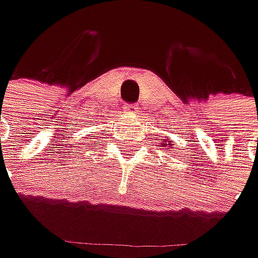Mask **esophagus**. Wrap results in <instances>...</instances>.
Segmentation results:
<instances>
[{"label": "esophagus", "mask_w": 258, "mask_h": 258, "mask_svg": "<svg viewBox=\"0 0 258 258\" xmlns=\"http://www.w3.org/2000/svg\"><path fill=\"white\" fill-rule=\"evenodd\" d=\"M136 109H137V108H136V105H133V103L124 106V111H125V112H136Z\"/></svg>", "instance_id": "esophagus-1"}]
</instances>
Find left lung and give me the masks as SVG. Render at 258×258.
<instances>
[{
	"mask_svg": "<svg viewBox=\"0 0 258 258\" xmlns=\"http://www.w3.org/2000/svg\"><path fill=\"white\" fill-rule=\"evenodd\" d=\"M168 143H169V144H171V146H172V142H168Z\"/></svg>",
	"mask_w": 258,
	"mask_h": 258,
	"instance_id": "left-lung-1",
	"label": "left lung"
}]
</instances>
